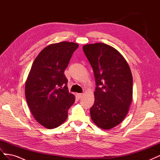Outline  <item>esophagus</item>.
Segmentation results:
<instances>
[{
  "instance_id": "1",
  "label": "esophagus",
  "mask_w": 160,
  "mask_h": 160,
  "mask_svg": "<svg viewBox=\"0 0 160 160\" xmlns=\"http://www.w3.org/2000/svg\"><path fill=\"white\" fill-rule=\"evenodd\" d=\"M83 93H77V98H78L79 99H81V98H82V97H83Z\"/></svg>"
}]
</instances>
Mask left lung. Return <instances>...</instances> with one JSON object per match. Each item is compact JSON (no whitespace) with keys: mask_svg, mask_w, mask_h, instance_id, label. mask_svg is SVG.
<instances>
[{"mask_svg":"<svg viewBox=\"0 0 160 160\" xmlns=\"http://www.w3.org/2000/svg\"><path fill=\"white\" fill-rule=\"evenodd\" d=\"M83 50L93 68L97 86L91 118L99 128L111 129L126 117L132 103V72L125 58L113 47L98 42L85 45Z\"/></svg>","mask_w":160,"mask_h":160,"instance_id":"8db88e82","label":"left lung"}]
</instances>
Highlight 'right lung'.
I'll list each match as a JSON object with an SVG mask.
<instances>
[{"label": "right lung", "mask_w": 160, "mask_h": 160, "mask_svg": "<svg viewBox=\"0 0 160 160\" xmlns=\"http://www.w3.org/2000/svg\"><path fill=\"white\" fill-rule=\"evenodd\" d=\"M78 47L67 41L47 46L34 61L27 77L25 90L28 108L37 122L47 129L63 123L75 101V95L69 93L64 71Z\"/></svg>", "instance_id": "1"}]
</instances>
